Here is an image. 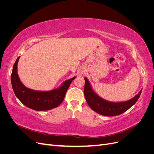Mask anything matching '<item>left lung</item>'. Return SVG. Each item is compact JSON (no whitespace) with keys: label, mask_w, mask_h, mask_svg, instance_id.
<instances>
[{"label":"left lung","mask_w":154,"mask_h":154,"mask_svg":"<svg viewBox=\"0 0 154 154\" xmlns=\"http://www.w3.org/2000/svg\"><path fill=\"white\" fill-rule=\"evenodd\" d=\"M84 95L87 104L96 112L105 116H115L124 113L138 100L141 90L132 99L125 101L113 102L102 98L93 89L88 79L85 77Z\"/></svg>","instance_id":"8db88e82"}]
</instances>
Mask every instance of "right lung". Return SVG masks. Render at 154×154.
<instances>
[{"instance_id": "add662e5", "label": "right lung", "mask_w": 154, "mask_h": 154, "mask_svg": "<svg viewBox=\"0 0 154 154\" xmlns=\"http://www.w3.org/2000/svg\"><path fill=\"white\" fill-rule=\"evenodd\" d=\"M20 57L13 65L11 75L13 90L17 98L25 106L36 111L49 110L58 106L63 101L65 95L74 76L64 81L59 87L48 91L31 89L26 87L20 81L18 74L17 65Z\"/></svg>"}]
</instances>
